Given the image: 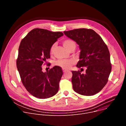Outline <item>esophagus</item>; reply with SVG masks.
<instances>
[{"label":"esophagus","instance_id":"esophagus-1","mask_svg":"<svg viewBox=\"0 0 126 126\" xmlns=\"http://www.w3.org/2000/svg\"><path fill=\"white\" fill-rule=\"evenodd\" d=\"M62 70H63V72L64 73H65L67 71V70H66V69H63Z\"/></svg>","mask_w":126,"mask_h":126}]
</instances>
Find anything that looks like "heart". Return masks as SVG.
Listing matches in <instances>:
<instances>
[{"instance_id": "1", "label": "heart", "mask_w": 126, "mask_h": 126, "mask_svg": "<svg viewBox=\"0 0 126 126\" xmlns=\"http://www.w3.org/2000/svg\"><path fill=\"white\" fill-rule=\"evenodd\" d=\"M63 44L66 49H68L72 47H75L76 44L74 41L70 39H67L63 42ZM56 44L54 43L52 45L50 49V53L52 54L54 48L55 47ZM74 60L72 59H61L55 62V64L58 66H59L63 69H68L71 67V66L74 64Z\"/></svg>"}]
</instances>
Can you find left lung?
I'll return each mask as SVG.
<instances>
[{
	"label": "left lung",
	"mask_w": 126,
	"mask_h": 126,
	"mask_svg": "<svg viewBox=\"0 0 126 126\" xmlns=\"http://www.w3.org/2000/svg\"><path fill=\"white\" fill-rule=\"evenodd\" d=\"M64 33L79 45L80 60L76 67L86 68L85 74L72 71L74 91L84 96L95 95L106 85L111 72L108 48L93 30L80 28L64 31Z\"/></svg>",
	"instance_id": "8db88e82"
}]
</instances>
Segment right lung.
Here are the masks:
<instances>
[{"instance_id": "obj_1", "label": "right lung", "mask_w": 126, "mask_h": 126, "mask_svg": "<svg viewBox=\"0 0 126 126\" xmlns=\"http://www.w3.org/2000/svg\"><path fill=\"white\" fill-rule=\"evenodd\" d=\"M62 36L63 33L61 32L35 28L30 31L20 42L17 68L23 85L35 97L48 98L58 91L63 75L62 69L55 66L43 72L41 66L50 57L52 45Z\"/></svg>"}]
</instances>
